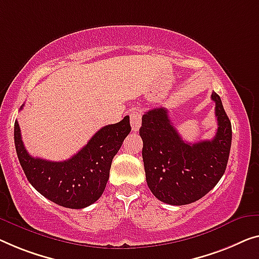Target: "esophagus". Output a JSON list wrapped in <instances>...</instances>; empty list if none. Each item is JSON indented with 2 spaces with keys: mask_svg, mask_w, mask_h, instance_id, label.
<instances>
[{
  "mask_svg": "<svg viewBox=\"0 0 259 259\" xmlns=\"http://www.w3.org/2000/svg\"><path fill=\"white\" fill-rule=\"evenodd\" d=\"M130 124L134 131H138L142 125V115L138 110H134L130 113Z\"/></svg>",
  "mask_w": 259,
  "mask_h": 259,
  "instance_id": "34e87169",
  "label": "esophagus"
}]
</instances>
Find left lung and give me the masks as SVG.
<instances>
[{
  "mask_svg": "<svg viewBox=\"0 0 259 259\" xmlns=\"http://www.w3.org/2000/svg\"><path fill=\"white\" fill-rule=\"evenodd\" d=\"M211 100L218 131L210 141L184 142L163 107L143 115L140 135L146 183L160 201L173 206L198 201L222 178L231 146V123L215 92Z\"/></svg>",
  "mask_w": 259,
  "mask_h": 259,
  "instance_id": "obj_1",
  "label": "left lung"
}]
</instances>
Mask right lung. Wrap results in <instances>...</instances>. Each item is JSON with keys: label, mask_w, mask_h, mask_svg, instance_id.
Here are the masks:
<instances>
[{"label": "right lung", "mask_w": 259, "mask_h": 259, "mask_svg": "<svg viewBox=\"0 0 259 259\" xmlns=\"http://www.w3.org/2000/svg\"><path fill=\"white\" fill-rule=\"evenodd\" d=\"M130 131L129 116H125L121 122L100 129L78 153L64 161L30 156L23 144L17 121L14 138L18 160L29 183L52 202L81 209L102 195L113 158Z\"/></svg>", "instance_id": "obj_1"}]
</instances>
